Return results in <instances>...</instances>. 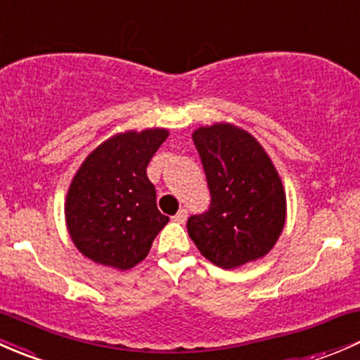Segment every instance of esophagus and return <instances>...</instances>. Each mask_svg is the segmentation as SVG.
I'll list each match as a JSON object with an SVG mask.
<instances>
[{
	"label": "esophagus",
	"mask_w": 360,
	"mask_h": 360,
	"mask_svg": "<svg viewBox=\"0 0 360 360\" xmlns=\"http://www.w3.org/2000/svg\"><path fill=\"white\" fill-rule=\"evenodd\" d=\"M173 220L179 221V224H184V221L187 220V210H185V207H181L179 213H176L175 217H173Z\"/></svg>",
	"instance_id": "esophagus-1"
}]
</instances>
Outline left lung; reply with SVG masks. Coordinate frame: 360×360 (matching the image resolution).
I'll return each instance as SVG.
<instances>
[{
    "label": "left lung",
    "instance_id": "8db88e82",
    "mask_svg": "<svg viewBox=\"0 0 360 360\" xmlns=\"http://www.w3.org/2000/svg\"><path fill=\"white\" fill-rule=\"evenodd\" d=\"M210 207L187 220L202 257L234 269L265 257L283 232L286 194L272 161L253 136L232 124L195 129Z\"/></svg>",
    "mask_w": 360,
    "mask_h": 360
}]
</instances>
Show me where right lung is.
Segmentation results:
<instances>
[{
  "mask_svg": "<svg viewBox=\"0 0 360 360\" xmlns=\"http://www.w3.org/2000/svg\"><path fill=\"white\" fill-rule=\"evenodd\" d=\"M166 139L159 128L120 133L84 159L65 201L69 234L84 257L128 270L149 255L169 220L147 179V165Z\"/></svg>",
  "mask_w": 360,
  "mask_h": 360,
  "instance_id": "1",
  "label": "right lung"
}]
</instances>
